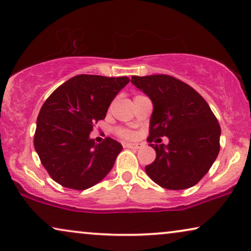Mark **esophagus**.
<instances>
[{
	"label": "esophagus",
	"mask_w": 251,
	"mask_h": 251,
	"mask_svg": "<svg viewBox=\"0 0 251 251\" xmlns=\"http://www.w3.org/2000/svg\"><path fill=\"white\" fill-rule=\"evenodd\" d=\"M125 147L128 149H140L142 147V143H126Z\"/></svg>",
	"instance_id": "1"
}]
</instances>
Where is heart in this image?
<instances>
[{
  "label": "heart",
  "instance_id": "b5f03b06",
  "mask_svg": "<svg viewBox=\"0 0 251 251\" xmlns=\"http://www.w3.org/2000/svg\"><path fill=\"white\" fill-rule=\"evenodd\" d=\"M119 133H121L122 135H123V136H125V137H132V136H134V135H133V133L128 132V130L121 129V130H119Z\"/></svg>",
  "mask_w": 251,
  "mask_h": 251
}]
</instances>
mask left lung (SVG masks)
I'll list each match as a JSON object with an SVG mask.
<instances>
[{
  "label": "left lung",
  "mask_w": 251,
  "mask_h": 251,
  "mask_svg": "<svg viewBox=\"0 0 251 251\" xmlns=\"http://www.w3.org/2000/svg\"><path fill=\"white\" fill-rule=\"evenodd\" d=\"M133 85L152 101L150 136H167L168 144H149L156 159L146 166L161 188L183 190L207 174L220 152L221 126L204 99L188 84L168 75L132 76Z\"/></svg>",
  "instance_id": "left-lung-1"
}]
</instances>
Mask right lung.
Wrapping results in <instances>:
<instances>
[{"mask_svg":"<svg viewBox=\"0 0 251 251\" xmlns=\"http://www.w3.org/2000/svg\"><path fill=\"white\" fill-rule=\"evenodd\" d=\"M128 83V77L78 75L60 85L42 105L34 147L60 185L86 190L111 171L122 144L111 137L97 144L90 133Z\"/></svg>","mask_w":251,"mask_h":251,"instance_id":"1","label":"right lung"}]
</instances>
